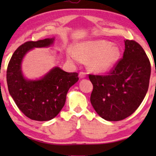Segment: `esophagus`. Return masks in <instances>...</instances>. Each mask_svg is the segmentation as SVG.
<instances>
[{"label":"esophagus","instance_id":"obj_1","mask_svg":"<svg viewBox=\"0 0 156 156\" xmlns=\"http://www.w3.org/2000/svg\"><path fill=\"white\" fill-rule=\"evenodd\" d=\"M79 76H80V77L81 79H82V78L86 77L87 74H86V72H80V74H79Z\"/></svg>","mask_w":156,"mask_h":156}]
</instances>
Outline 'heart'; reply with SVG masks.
<instances>
[{"label": "heart", "instance_id": "obj_1", "mask_svg": "<svg viewBox=\"0 0 156 156\" xmlns=\"http://www.w3.org/2000/svg\"><path fill=\"white\" fill-rule=\"evenodd\" d=\"M118 47L105 40L87 41L80 44L76 50H70L68 57L74 61L88 60L89 68L96 73H104L112 69L119 58Z\"/></svg>", "mask_w": 156, "mask_h": 156}]
</instances>
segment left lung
Segmentation results:
<instances>
[{
	"label": "left lung",
	"instance_id": "1",
	"mask_svg": "<svg viewBox=\"0 0 156 156\" xmlns=\"http://www.w3.org/2000/svg\"><path fill=\"white\" fill-rule=\"evenodd\" d=\"M124 42L123 57L107 74L89 75L93 84L91 104L106 121H118L131 116L148 89L151 68L148 56L138 42Z\"/></svg>",
	"mask_w": 156,
	"mask_h": 156
}]
</instances>
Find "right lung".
Returning <instances> with one entry per match:
<instances>
[{
  "instance_id": "obj_1",
  "label": "right lung",
  "mask_w": 156,
  "mask_h": 156,
  "mask_svg": "<svg viewBox=\"0 0 156 156\" xmlns=\"http://www.w3.org/2000/svg\"><path fill=\"white\" fill-rule=\"evenodd\" d=\"M55 38L28 41L18 47L8 63L6 79L8 91L19 109L32 120L46 121L55 118L65 104L67 91L79 80L78 73L54 67L38 80H26L21 62L35 48H48Z\"/></svg>"
}]
</instances>
